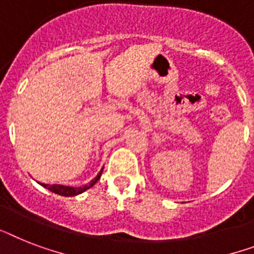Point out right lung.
I'll return each mask as SVG.
<instances>
[{
    "label": "right lung",
    "mask_w": 254,
    "mask_h": 254,
    "mask_svg": "<svg viewBox=\"0 0 254 254\" xmlns=\"http://www.w3.org/2000/svg\"><path fill=\"white\" fill-rule=\"evenodd\" d=\"M102 172L103 170L99 172V175L96 177H95L94 180L90 183V184L84 185V187H79V188H74V187H64V185H47V184H41L44 188H47L48 190L53 191V193H56V194H60V195H65V197H71V195H77V194H80V193H83L84 190H87V189H90L91 187H94L96 183H98V180L100 179V176H102Z\"/></svg>",
    "instance_id": "1"
}]
</instances>
